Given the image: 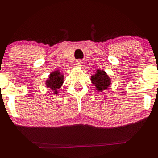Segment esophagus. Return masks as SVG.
<instances>
[{
	"label": "esophagus",
	"instance_id": "esophagus-1",
	"mask_svg": "<svg viewBox=\"0 0 158 158\" xmlns=\"http://www.w3.org/2000/svg\"><path fill=\"white\" fill-rule=\"evenodd\" d=\"M83 64V60H77L76 61V66H78V67H81Z\"/></svg>",
	"mask_w": 158,
	"mask_h": 158
}]
</instances>
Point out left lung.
<instances>
[{"mask_svg": "<svg viewBox=\"0 0 158 158\" xmlns=\"http://www.w3.org/2000/svg\"><path fill=\"white\" fill-rule=\"evenodd\" d=\"M91 81H92V84L95 86L96 90L100 92L108 89V87L112 83L111 78L107 75L106 72L103 70L99 69H97L94 75H92Z\"/></svg>", "mask_w": 158, "mask_h": 158, "instance_id": "obj_1", "label": "left lung"}]
</instances>
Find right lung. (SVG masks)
<instances>
[{
	"mask_svg": "<svg viewBox=\"0 0 158 158\" xmlns=\"http://www.w3.org/2000/svg\"><path fill=\"white\" fill-rule=\"evenodd\" d=\"M64 74L61 73L60 70L52 72L49 75V78L46 81V86L52 91L54 94H57L64 83Z\"/></svg>",
	"mask_w": 158,
	"mask_h": 158,
	"instance_id": "right-lung-1",
	"label": "right lung"
}]
</instances>
